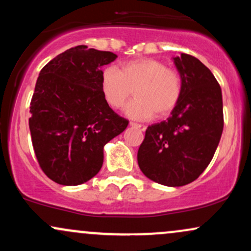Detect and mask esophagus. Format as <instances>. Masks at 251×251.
<instances>
[{
    "label": "esophagus",
    "mask_w": 251,
    "mask_h": 251,
    "mask_svg": "<svg viewBox=\"0 0 251 251\" xmlns=\"http://www.w3.org/2000/svg\"><path fill=\"white\" fill-rule=\"evenodd\" d=\"M129 125L132 126V127H135L138 129H140V131H145L146 129V126L145 125H142V124H137V123H129Z\"/></svg>",
    "instance_id": "34e87169"
}]
</instances>
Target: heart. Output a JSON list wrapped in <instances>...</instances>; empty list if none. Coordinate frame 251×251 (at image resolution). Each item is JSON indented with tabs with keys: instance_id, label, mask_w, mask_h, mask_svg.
Here are the masks:
<instances>
[{
	"instance_id": "heart-1",
	"label": "heart",
	"mask_w": 251,
	"mask_h": 251,
	"mask_svg": "<svg viewBox=\"0 0 251 251\" xmlns=\"http://www.w3.org/2000/svg\"><path fill=\"white\" fill-rule=\"evenodd\" d=\"M102 96L112 108H120L134 89L135 99L126 106L125 112L133 119L145 120L171 113L179 102L183 79L174 68L163 61L150 57L124 62L120 71L113 66L101 73Z\"/></svg>"
}]
</instances>
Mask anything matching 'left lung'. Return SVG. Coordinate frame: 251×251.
Wrapping results in <instances>:
<instances>
[{
  "label": "left lung",
  "mask_w": 251,
  "mask_h": 251,
  "mask_svg": "<svg viewBox=\"0 0 251 251\" xmlns=\"http://www.w3.org/2000/svg\"><path fill=\"white\" fill-rule=\"evenodd\" d=\"M174 62L183 79L179 102L168 120L146 129L138 164L155 183L183 186L197 179L214 157L223 132V101L214 74L197 57L181 53Z\"/></svg>",
  "instance_id": "1"
}]
</instances>
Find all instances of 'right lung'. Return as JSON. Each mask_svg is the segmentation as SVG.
<instances>
[{
  "mask_svg": "<svg viewBox=\"0 0 251 251\" xmlns=\"http://www.w3.org/2000/svg\"><path fill=\"white\" fill-rule=\"evenodd\" d=\"M112 51L76 46L40 72L30 101L29 129L40 168L61 185L93 178L103 163V146L127 127L102 96L101 67Z\"/></svg>",
  "mask_w": 251,
  "mask_h": 251,
  "instance_id": "1",
  "label": "right lung"
}]
</instances>
